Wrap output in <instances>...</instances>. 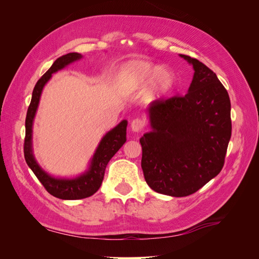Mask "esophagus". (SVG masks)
<instances>
[{"instance_id": "34e87169", "label": "esophagus", "mask_w": 259, "mask_h": 259, "mask_svg": "<svg viewBox=\"0 0 259 259\" xmlns=\"http://www.w3.org/2000/svg\"><path fill=\"white\" fill-rule=\"evenodd\" d=\"M144 126H145V122L142 119H138V117H137V119L133 120L132 123H131V128L134 133L140 132L144 128Z\"/></svg>"}]
</instances>
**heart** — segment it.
<instances>
[{
	"label": "heart",
	"instance_id": "obj_1",
	"mask_svg": "<svg viewBox=\"0 0 259 259\" xmlns=\"http://www.w3.org/2000/svg\"><path fill=\"white\" fill-rule=\"evenodd\" d=\"M116 80L124 92L133 93L148 88L158 96L173 90L175 75L168 68L159 67L146 60H128L116 72Z\"/></svg>",
	"mask_w": 259,
	"mask_h": 259
}]
</instances>
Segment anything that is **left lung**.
<instances>
[{
	"instance_id": "1",
	"label": "left lung",
	"mask_w": 259,
	"mask_h": 259,
	"mask_svg": "<svg viewBox=\"0 0 259 259\" xmlns=\"http://www.w3.org/2000/svg\"><path fill=\"white\" fill-rule=\"evenodd\" d=\"M179 56L194 70L189 90L152 101L147 109L151 131L139 139L148 186L176 198L197 192L221 173L231 137L228 92L204 64Z\"/></svg>"
}]
</instances>
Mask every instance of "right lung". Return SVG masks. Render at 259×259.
Instances as JSON below:
<instances>
[{
	"mask_svg": "<svg viewBox=\"0 0 259 259\" xmlns=\"http://www.w3.org/2000/svg\"><path fill=\"white\" fill-rule=\"evenodd\" d=\"M82 58L83 56L79 53H69L55 60L52 67L36 82L26 116V138L25 147H23L26 162L45 189L54 197L61 200H80L89 198L95 193L103 183L107 164L126 142L127 121L123 120L101 138L90 162L88 170L74 178L54 177L45 171L35 160L32 148V127L44 86L51 80L53 73H56L68 65Z\"/></svg>",
	"mask_w": 259,
	"mask_h": 259,
	"instance_id": "obj_1",
	"label": "right lung"
}]
</instances>
